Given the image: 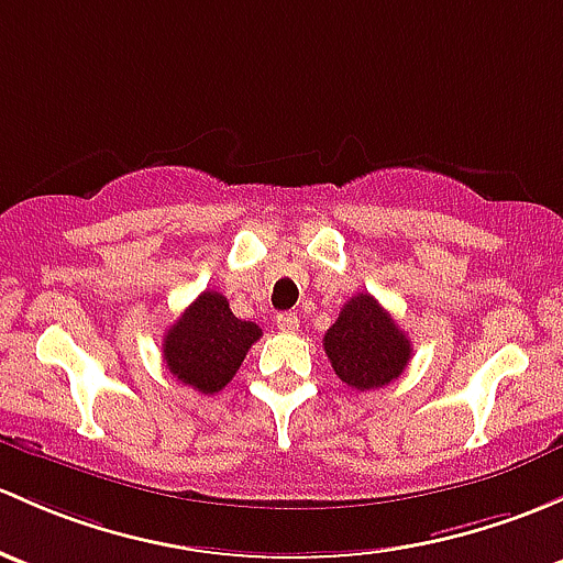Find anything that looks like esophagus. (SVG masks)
<instances>
[{
	"label": "esophagus",
	"instance_id": "obj_1",
	"mask_svg": "<svg viewBox=\"0 0 563 563\" xmlns=\"http://www.w3.org/2000/svg\"><path fill=\"white\" fill-rule=\"evenodd\" d=\"M277 329L286 331V334H294V331H299V318L294 312H280L277 316Z\"/></svg>",
	"mask_w": 563,
	"mask_h": 563
}]
</instances>
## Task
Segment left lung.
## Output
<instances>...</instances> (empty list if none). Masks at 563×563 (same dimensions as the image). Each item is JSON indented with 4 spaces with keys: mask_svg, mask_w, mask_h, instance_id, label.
Segmentation results:
<instances>
[{
    "mask_svg": "<svg viewBox=\"0 0 563 563\" xmlns=\"http://www.w3.org/2000/svg\"><path fill=\"white\" fill-rule=\"evenodd\" d=\"M334 375L356 390L383 388L410 364L412 347L388 310L369 294H356L323 336Z\"/></svg>",
    "mask_w": 563,
    "mask_h": 563,
    "instance_id": "1",
    "label": "left lung"
}]
</instances>
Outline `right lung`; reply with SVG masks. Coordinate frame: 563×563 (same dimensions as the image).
<instances>
[{
	"mask_svg": "<svg viewBox=\"0 0 563 563\" xmlns=\"http://www.w3.org/2000/svg\"><path fill=\"white\" fill-rule=\"evenodd\" d=\"M262 329L240 321L218 291L199 294L164 334V364L199 394H218L232 383Z\"/></svg>",
	"mask_w": 563,
	"mask_h": 563,
	"instance_id": "obj_1",
	"label": "right lung"
}]
</instances>
